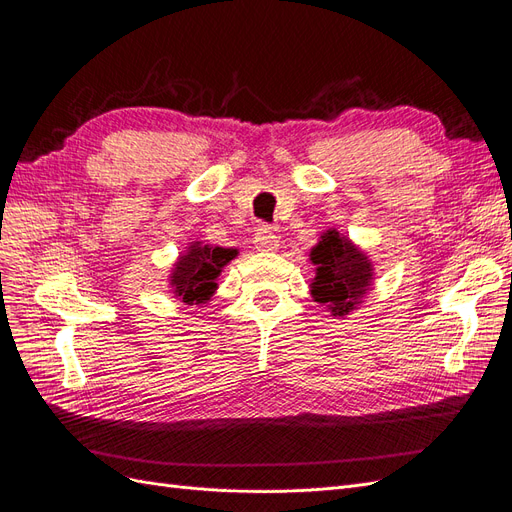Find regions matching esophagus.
<instances>
[{
  "instance_id": "1",
  "label": "esophagus",
  "mask_w": 512,
  "mask_h": 512,
  "mask_svg": "<svg viewBox=\"0 0 512 512\" xmlns=\"http://www.w3.org/2000/svg\"><path fill=\"white\" fill-rule=\"evenodd\" d=\"M255 246L259 251H276L279 248V238L268 225H259L255 231Z\"/></svg>"
}]
</instances>
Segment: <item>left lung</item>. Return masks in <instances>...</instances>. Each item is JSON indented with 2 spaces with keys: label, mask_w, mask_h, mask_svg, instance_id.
<instances>
[{
  "label": "left lung",
  "mask_w": 512,
  "mask_h": 512,
  "mask_svg": "<svg viewBox=\"0 0 512 512\" xmlns=\"http://www.w3.org/2000/svg\"><path fill=\"white\" fill-rule=\"evenodd\" d=\"M311 261L317 266L311 283L315 302L337 317L358 309L373 283V264L367 253L337 229H328L313 246Z\"/></svg>",
  "instance_id": "left-lung-1"
}]
</instances>
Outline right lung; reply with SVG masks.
Masks as SVG:
<instances>
[{
  "mask_svg": "<svg viewBox=\"0 0 512 512\" xmlns=\"http://www.w3.org/2000/svg\"><path fill=\"white\" fill-rule=\"evenodd\" d=\"M236 255V248L193 242L171 270L169 285L173 296L191 306L208 302L218 287V274Z\"/></svg>",
  "mask_w": 512,
  "mask_h": 512,
  "instance_id": "obj_1",
  "label": "right lung"
}]
</instances>
